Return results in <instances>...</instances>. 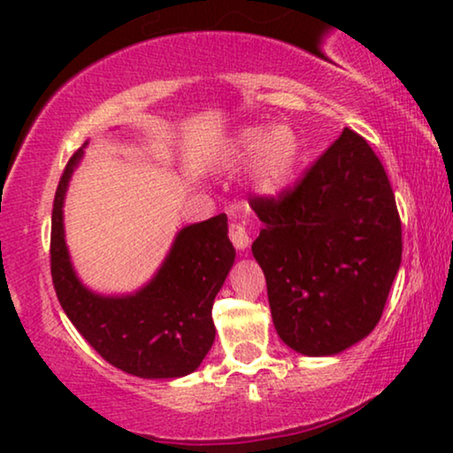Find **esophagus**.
<instances>
[{
  "label": "esophagus",
  "mask_w": 453,
  "mask_h": 453,
  "mask_svg": "<svg viewBox=\"0 0 453 453\" xmlns=\"http://www.w3.org/2000/svg\"><path fill=\"white\" fill-rule=\"evenodd\" d=\"M228 237H231L233 245L237 250H245L250 245V241H251L250 234H248V228H245L237 220H233L231 225H228Z\"/></svg>",
  "instance_id": "34e87169"
}]
</instances>
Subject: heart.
I'll list each match as a JSON object with an SVG mask.
<instances>
[{
    "label": "heart",
    "instance_id": "b5f03b06",
    "mask_svg": "<svg viewBox=\"0 0 453 453\" xmlns=\"http://www.w3.org/2000/svg\"><path fill=\"white\" fill-rule=\"evenodd\" d=\"M251 164V180L262 193H279L291 180L299 157V143L289 127H250L239 133L233 148L234 162Z\"/></svg>",
    "mask_w": 453,
    "mask_h": 453
}]
</instances>
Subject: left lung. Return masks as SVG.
I'll use <instances>...</instances> for the list:
<instances>
[{
  "label": "left lung",
  "mask_w": 453,
  "mask_h": 453,
  "mask_svg": "<svg viewBox=\"0 0 453 453\" xmlns=\"http://www.w3.org/2000/svg\"><path fill=\"white\" fill-rule=\"evenodd\" d=\"M264 222L251 251L264 270L279 337L333 356L377 326L402 264V220L366 139L343 128L279 196L250 199Z\"/></svg>",
  "instance_id": "obj_1"
}]
</instances>
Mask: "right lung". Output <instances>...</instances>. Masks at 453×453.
<instances>
[{
	"mask_svg": "<svg viewBox=\"0 0 453 453\" xmlns=\"http://www.w3.org/2000/svg\"><path fill=\"white\" fill-rule=\"evenodd\" d=\"M81 156L83 150H76L64 168L51 210V280L62 310L111 366L141 379L185 377L216 337L214 297L234 262L226 214L185 226L154 280L139 293L96 296L76 279L62 226L64 193Z\"/></svg>",
	"mask_w": 453,
	"mask_h": 453,
	"instance_id": "right-lung-1",
	"label": "right lung"
}]
</instances>
